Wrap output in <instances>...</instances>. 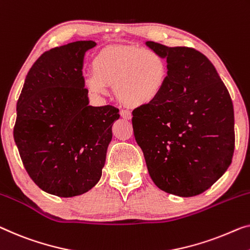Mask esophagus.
<instances>
[{"label": "esophagus", "instance_id": "1", "mask_svg": "<svg viewBox=\"0 0 250 250\" xmlns=\"http://www.w3.org/2000/svg\"><path fill=\"white\" fill-rule=\"evenodd\" d=\"M120 114H121L122 118L125 119V120H130V119L132 118L131 112H130V111H128V110H121Z\"/></svg>", "mask_w": 250, "mask_h": 250}]
</instances>
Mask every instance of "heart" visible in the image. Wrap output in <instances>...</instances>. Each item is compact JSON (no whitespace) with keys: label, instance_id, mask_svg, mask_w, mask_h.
Masks as SVG:
<instances>
[{"label":"heart","instance_id":"heart-1","mask_svg":"<svg viewBox=\"0 0 250 250\" xmlns=\"http://www.w3.org/2000/svg\"><path fill=\"white\" fill-rule=\"evenodd\" d=\"M168 77L166 58L157 50L137 46H113L95 56L93 70L85 77L88 91L115 96L128 106L149 105L158 99Z\"/></svg>","mask_w":250,"mask_h":250}]
</instances>
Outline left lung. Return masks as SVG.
<instances>
[{"label":"left lung","mask_w":250,"mask_h":250,"mask_svg":"<svg viewBox=\"0 0 250 250\" xmlns=\"http://www.w3.org/2000/svg\"><path fill=\"white\" fill-rule=\"evenodd\" d=\"M146 44L166 58L168 77L156 101L132 111L133 135L159 188L178 196L201 194L231 164V98L214 66L199 50Z\"/></svg>","instance_id":"1"}]
</instances>
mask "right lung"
I'll list each match as a JSON object with an SVG mask.
<instances>
[{"mask_svg":"<svg viewBox=\"0 0 250 250\" xmlns=\"http://www.w3.org/2000/svg\"><path fill=\"white\" fill-rule=\"evenodd\" d=\"M94 42H76L43 53L25 77L13 128L21 161L42 191L81 195L100 181L112 125L113 105H88L82 74Z\"/></svg>","mask_w":250,"mask_h":250,"instance_id":"1","label":"right lung"}]
</instances>
